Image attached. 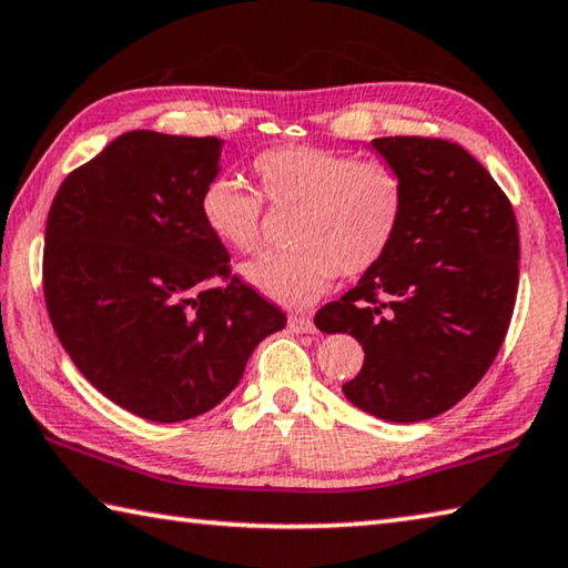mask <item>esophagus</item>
<instances>
[{
	"mask_svg": "<svg viewBox=\"0 0 568 568\" xmlns=\"http://www.w3.org/2000/svg\"><path fill=\"white\" fill-rule=\"evenodd\" d=\"M287 327H291L293 333H313L315 323H313L311 315L295 313V315H291V320H287Z\"/></svg>",
	"mask_w": 568,
	"mask_h": 568,
	"instance_id": "esophagus-1",
	"label": "esophagus"
}]
</instances>
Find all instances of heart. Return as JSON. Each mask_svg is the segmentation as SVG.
Here are the masks:
<instances>
[{
	"label": "heart",
	"instance_id": "heart-1",
	"mask_svg": "<svg viewBox=\"0 0 568 568\" xmlns=\"http://www.w3.org/2000/svg\"><path fill=\"white\" fill-rule=\"evenodd\" d=\"M261 191L275 209H297L295 245L245 265V277L285 305H311L339 273H367L389 253L402 219L405 185L379 159L283 143L253 159ZM199 213L205 229L239 253L263 245V199L233 173H215L201 185Z\"/></svg>",
	"mask_w": 568,
	"mask_h": 568
}]
</instances>
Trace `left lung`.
Masks as SVG:
<instances>
[{"label":"left lung","mask_w":568,"mask_h":568,"mask_svg":"<svg viewBox=\"0 0 568 568\" xmlns=\"http://www.w3.org/2000/svg\"><path fill=\"white\" fill-rule=\"evenodd\" d=\"M373 146L405 185V219L389 253L320 307L315 325L349 333L365 349L363 369L343 385L355 407L422 422L467 397L507 337L519 287L517 215L459 143L383 136Z\"/></svg>","instance_id":"1"}]
</instances>
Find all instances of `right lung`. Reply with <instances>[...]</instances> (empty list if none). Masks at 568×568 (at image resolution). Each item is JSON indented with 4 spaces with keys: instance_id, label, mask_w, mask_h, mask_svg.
I'll list each match as a JSON object with an SVG mask.
<instances>
[{
    "instance_id": "1",
    "label": "right lung",
    "mask_w": 568,
    "mask_h": 568,
    "mask_svg": "<svg viewBox=\"0 0 568 568\" xmlns=\"http://www.w3.org/2000/svg\"><path fill=\"white\" fill-rule=\"evenodd\" d=\"M219 156L215 136L129 131L49 209L41 285L59 343L101 395L151 422L219 405L287 323L201 221Z\"/></svg>"
}]
</instances>
